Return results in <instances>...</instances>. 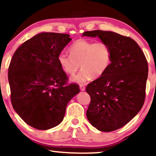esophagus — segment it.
Segmentation results:
<instances>
[{"mask_svg": "<svg viewBox=\"0 0 156 156\" xmlns=\"http://www.w3.org/2000/svg\"><path fill=\"white\" fill-rule=\"evenodd\" d=\"M80 88L81 91H82V92H84V91L85 90V87L83 85V84H80Z\"/></svg>", "mask_w": 156, "mask_h": 156, "instance_id": "34e87169", "label": "esophagus"}]
</instances>
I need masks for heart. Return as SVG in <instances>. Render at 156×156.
<instances>
[{"instance_id":"b5f03b06","label":"heart","mask_w":156,"mask_h":156,"mask_svg":"<svg viewBox=\"0 0 156 156\" xmlns=\"http://www.w3.org/2000/svg\"><path fill=\"white\" fill-rule=\"evenodd\" d=\"M70 56L64 53L58 54L57 60L64 73L73 76L80 68L82 71L71 80L73 82L82 84L91 78L103 75L111 62V50L109 45L103 41L94 43L92 41L81 38L69 48Z\"/></svg>"}]
</instances>
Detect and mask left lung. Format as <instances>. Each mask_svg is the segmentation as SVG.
Wrapping results in <instances>:
<instances>
[{
  "label": "left lung",
  "mask_w": 156,
  "mask_h": 156,
  "mask_svg": "<svg viewBox=\"0 0 156 156\" xmlns=\"http://www.w3.org/2000/svg\"><path fill=\"white\" fill-rule=\"evenodd\" d=\"M84 36H98L111 50L108 70L87 87L91 98L87 118L98 130H116L142 108L148 72L147 60L138 44L130 37L100 30L85 31Z\"/></svg>",
  "instance_id": "8db88e82"
}]
</instances>
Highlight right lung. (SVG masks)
Masks as SVG:
<instances>
[{
  "instance_id": "right-lung-1",
  "label": "right lung",
  "mask_w": 156,
  "mask_h": 156,
  "mask_svg": "<svg viewBox=\"0 0 156 156\" xmlns=\"http://www.w3.org/2000/svg\"><path fill=\"white\" fill-rule=\"evenodd\" d=\"M69 34L42 32L18 48L9 68L14 110L30 126L48 130L63 120L68 102L80 92L66 85L67 76L57 58L72 38Z\"/></svg>"
}]
</instances>
